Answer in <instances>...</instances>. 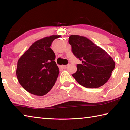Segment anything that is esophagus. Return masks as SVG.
Here are the masks:
<instances>
[{
    "mask_svg": "<svg viewBox=\"0 0 130 130\" xmlns=\"http://www.w3.org/2000/svg\"><path fill=\"white\" fill-rule=\"evenodd\" d=\"M68 65H62L61 66V67H62L63 69H66V68L68 67Z\"/></svg>",
    "mask_w": 130,
    "mask_h": 130,
    "instance_id": "obj_1",
    "label": "esophagus"
}]
</instances>
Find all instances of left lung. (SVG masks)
I'll return each instance as SVG.
<instances>
[{"mask_svg":"<svg viewBox=\"0 0 130 130\" xmlns=\"http://www.w3.org/2000/svg\"><path fill=\"white\" fill-rule=\"evenodd\" d=\"M69 43L72 51L82 64L77 65L72 76L82 86L96 88L106 83L115 67L112 58L102 48L83 36L71 35Z\"/></svg>","mask_w":130,"mask_h":130,"instance_id":"1","label":"left lung"}]
</instances>
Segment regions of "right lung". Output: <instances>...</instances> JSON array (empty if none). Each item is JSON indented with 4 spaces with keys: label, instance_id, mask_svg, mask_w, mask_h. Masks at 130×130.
Instances as JSON below:
<instances>
[{
    "label": "right lung",
    "instance_id": "add662e5",
    "mask_svg": "<svg viewBox=\"0 0 130 130\" xmlns=\"http://www.w3.org/2000/svg\"><path fill=\"white\" fill-rule=\"evenodd\" d=\"M60 37L54 35L36 41L18 61V80L29 93L39 96L45 95L56 82L59 68L50 46L55 39Z\"/></svg>",
    "mask_w": 130,
    "mask_h": 130
}]
</instances>
